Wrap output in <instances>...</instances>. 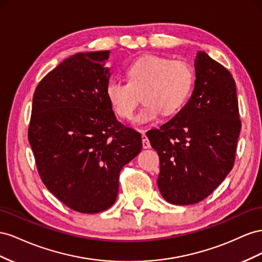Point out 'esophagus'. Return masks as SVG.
Segmentation results:
<instances>
[{
    "mask_svg": "<svg viewBox=\"0 0 262 262\" xmlns=\"http://www.w3.org/2000/svg\"><path fill=\"white\" fill-rule=\"evenodd\" d=\"M141 141H143V147H144V149L150 148V143H149V139H148V137L145 135V134H143V135H141Z\"/></svg>",
    "mask_w": 262,
    "mask_h": 262,
    "instance_id": "esophagus-1",
    "label": "esophagus"
}]
</instances>
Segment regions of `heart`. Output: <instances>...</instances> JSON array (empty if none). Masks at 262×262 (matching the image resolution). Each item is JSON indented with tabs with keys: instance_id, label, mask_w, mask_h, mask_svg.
Masks as SVG:
<instances>
[{
	"instance_id": "heart-1",
	"label": "heart",
	"mask_w": 262,
	"mask_h": 262,
	"mask_svg": "<svg viewBox=\"0 0 262 262\" xmlns=\"http://www.w3.org/2000/svg\"><path fill=\"white\" fill-rule=\"evenodd\" d=\"M127 83L111 80L105 89L106 99L115 114L129 119L139 103L144 106L133 122L147 124L163 114L180 111L189 100L194 85L192 67L184 61L159 56H145L133 62L126 70Z\"/></svg>"
}]
</instances>
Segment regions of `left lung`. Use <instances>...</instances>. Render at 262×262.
<instances>
[{
  "label": "left lung",
  "instance_id": "left-lung-1",
  "mask_svg": "<svg viewBox=\"0 0 262 262\" xmlns=\"http://www.w3.org/2000/svg\"><path fill=\"white\" fill-rule=\"evenodd\" d=\"M188 103L159 129L147 133L159 156L158 188L171 204L207 198L233 169L242 128L236 83L230 72L204 51L195 62Z\"/></svg>",
  "mask_w": 262,
  "mask_h": 262
}]
</instances>
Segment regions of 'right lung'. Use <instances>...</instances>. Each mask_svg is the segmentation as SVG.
<instances>
[{
	"instance_id": "1",
	"label": "right lung",
	"mask_w": 262,
	"mask_h": 262,
	"mask_svg": "<svg viewBox=\"0 0 262 262\" xmlns=\"http://www.w3.org/2000/svg\"><path fill=\"white\" fill-rule=\"evenodd\" d=\"M110 50L73 55L37 85L28 140L46 188L73 211L114 204L119 172L141 150L138 132L117 122L106 99Z\"/></svg>"
}]
</instances>
